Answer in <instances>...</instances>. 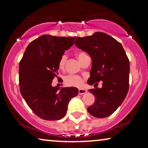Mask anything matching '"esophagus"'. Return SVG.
<instances>
[{
    "label": "esophagus",
    "instance_id": "1",
    "mask_svg": "<svg viewBox=\"0 0 148 148\" xmlns=\"http://www.w3.org/2000/svg\"><path fill=\"white\" fill-rule=\"evenodd\" d=\"M86 92H87V90H83V89H79V95H83Z\"/></svg>",
    "mask_w": 148,
    "mask_h": 148
}]
</instances>
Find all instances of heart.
<instances>
[{"mask_svg":"<svg viewBox=\"0 0 148 148\" xmlns=\"http://www.w3.org/2000/svg\"><path fill=\"white\" fill-rule=\"evenodd\" d=\"M76 56L80 62H82L84 58L88 55L84 52H77L76 53ZM66 60H67V56H66V54H63L60 57L58 62V66L59 69H64ZM64 82L66 86L81 88V87H82L83 84H84V79L82 77L75 75H69L64 77Z\"/></svg>","mask_w":148,"mask_h":148,"instance_id":"b5f03b06","label":"heart"}]
</instances>
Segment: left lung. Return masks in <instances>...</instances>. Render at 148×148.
I'll return each mask as SVG.
<instances>
[{
  "label": "left lung",
  "instance_id": "1",
  "mask_svg": "<svg viewBox=\"0 0 148 148\" xmlns=\"http://www.w3.org/2000/svg\"><path fill=\"white\" fill-rule=\"evenodd\" d=\"M75 44L90 54L92 59L88 84L96 89L89 90L95 102L88 108L96 118L110 116L122 104L129 91V60L120 42L103 32L92 36L76 37ZM103 81V88L98 82Z\"/></svg>",
  "mask_w": 148,
  "mask_h": 148
}]
</instances>
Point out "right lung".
Here are the masks:
<instances>
[{
	"label": "right lung",
	"instance_id": "1",
	"mask_svg": "<svg viewBox=\"0 0 148 148\" xmlns=\"http://www.w3.org/2000/svg\"><path fill=\"white\" fill-rule=\"evenodd\" d=\"M75 38L44 35L26 48L19 66V90L31 110L44 120L57 121L65 116L71 99L77 96L76 88L58 91L52 86L58 74L59 58L73 45Z\"/></svg>",
	"mask_w": 148,
	"mask_h": 148
}]
</instances>
